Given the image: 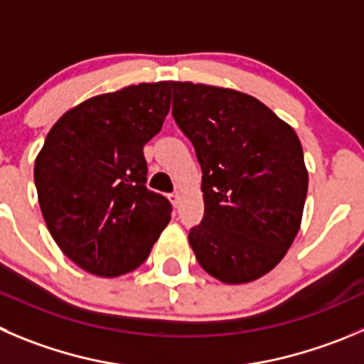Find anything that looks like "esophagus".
Masks as SVG:
<instances>
[{
  "label": "esophagus",
  "mask_w": 364,
  "mask_h": 364,
  "mask_svg": "<svg viewBox=\"0 0 364 364\" xmlns=\"http://www.w3.org/2000/svg\"><path fill=\"white\" fill-rule=\"evenodd\" d=\"M169 200H171V203L175 207H178V202H180V195L178 193H171V195H169Z\"/></svg>",
  "instance_id": "1"
}]
</instances>
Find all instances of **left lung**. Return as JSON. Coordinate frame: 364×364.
Instances as JSON below:
<instances>
[{
    "label": "left lung",
    "instance_id": "obj_1",
    "mask_svg": "<svg viewBox=\"0 0 364 364\" xmlns=\"http://www.w3.org/2000/svg\"><path fill=\"white\" fill-rule=\"evenodd\" d=\"M173 117L202 168L203 218L189 245L203 269L243 284L275 268L302 221L307 169L299 136L264 103L171 82Z\"/></svg>",
    "mask_w": 364,
    "mask_h": 364
}]
</instances>
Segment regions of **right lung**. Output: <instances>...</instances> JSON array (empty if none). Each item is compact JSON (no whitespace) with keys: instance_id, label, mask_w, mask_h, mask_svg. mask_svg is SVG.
I'll list each match as a JSON object with an SVG mask.
<instances>
[{"instance_id":"1","label":"right lung","mask_w":364,"mask_h":364,"mask_svg":"<svg viewBox=\"0 0 364 364\" xmlns=\"http://www.w3.org/2000/svg\"><path fill=\"white\" fill-rule=\"evenodd\" d=\"M171 84L130 85L65 112L36 159L48 230L73 262L100 277L139 268L171 220V203L146 188L143 148L161 132Z\"/></svg>"}]
</instances>
